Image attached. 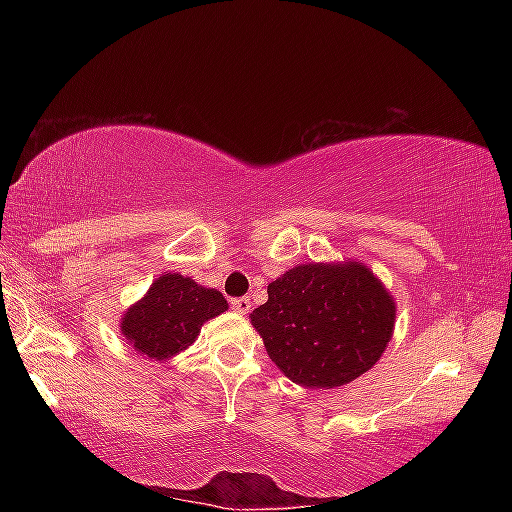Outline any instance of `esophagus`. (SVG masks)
Wrapping results in <instances>:
<instances>
[{
  "mask_svg": "<svg viewBox=\"0 0 512 512\" xmlns=\"http://www.w3.org/2000/svg\"><path fill=\"white\" fill-rule=\"evenodd\" d=\"M232 309L237 311V314H248L250 311V298H235L230 302Z\"/></svg>",
  "mask_w": 512,
  "mask_h": 512,
  "instance_id": "1",
  "label": "esophagus"
}]
</instances>
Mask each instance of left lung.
Masks as SVG:
<instances>
[{
    "mask_svg": "<svg viewBox=\"0 0 512 512\" xmlns=\"http://www.w3.org/2000/svg\"><path fill=\"white\" fill-rule=\"evenodd\" d=\"M397 305L363 262H309L268 284L250 314L268 357L305 388H339L368 372L393 339Z\"/></svg>",
    "mask_w": 512,
    "mask_h": 512,
    "instance_id": "8db88e82",
    "label": "left lung"
}]
</instances>
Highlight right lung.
Wrapping results in <instances>:
<instances>
[{
	"instance_id": "right-lung-1",
	"label": "right lung",
	"mask_w": 512,
	"mask_h": 512,
	"mask_svg": "<svg viewBox=\"0 0 512 512\" xmlns=\"http://www.w3.org/2000/svg\"><path fill=\"white\" fill-rule=\"evenodd\" d=\"M228 311L221 291L207 289L192 277L162 273L149 291L121 316V336L153 361H167L192 345L207 320Z\"/></svg>"
}]
</instances>
